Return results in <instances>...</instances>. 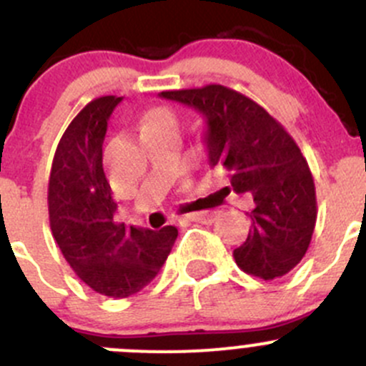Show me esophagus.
<instances>
[{
	"label": "esophagus",
	"mask_w": 366,
	"mask_h": 366,
	"mask_svg": "<svg viewBox=\"0 0 366 366\" xmlns=\"http://www.w3.org/2000/svg\"><path fill=\"white\" fill-rule=\"evenodd\" d=\"M218 213L217 211H202V213H190V214H184L182 218L183 222H197V224H213L217 220Z\"/></svg>",
	"instance_id": "esophagus-1"
}]
</instances>
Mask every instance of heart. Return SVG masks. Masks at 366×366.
<instances>
[{"label":"heart","instance_id":"heart-1","mask_svg":"<svg viewBox=\"0 0 366 366\" xmlns=\"http://www.w3.org/2000/svg\"><path fill=\"white\" fill-rule=\"evenodd\" d=\"M149 127H178V116L174 114V111L169 107H155L152 111H148L144 114L141 122V128H149Z\"/></svg>","mask_w":366,"mask_h":366}]
</instances>
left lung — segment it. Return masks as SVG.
<instances>
[{
  "label": "left lung",
  "instance_id": "1",
  "mask_svg": "<svg viewBox=\"0 0 366 366\" xmlns=\"http://www.w3.org/2000/svg\"><path fill=\"white\" fill-rule=\"evenodd\" d=\"M160 97L202 116L209 167L229 172V192L252 194L250 231L232 252L236 264L264 280L284 277L303 259L317 218L314 178L295 139L261 105L225 86Z\"/></svg>",
  "mask_w": 366,
  "mask_h": 366
}]
</instances>
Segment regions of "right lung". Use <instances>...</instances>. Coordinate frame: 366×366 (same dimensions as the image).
Returning <instances> with one entry per match:
<instances>
[{
	"mask_svg": "<svg viewBox=\"0 0 366 366\" xmlns=\"http://www.w3.org/2000/svg\"><path fill=\"white\" fill-rule=\"evenodd\" d=\"M122 97L89 102L63 134L49 178L51 231L71 269L99 295L128 297L148 285L178 238V229L127 227L102 162L107 122Z\"/></svg>",
	"mask_w": 366,
	"mask_h": 366,
	"instance_id": "add662e5",
	"label": "right lung"
}]
</instances>
